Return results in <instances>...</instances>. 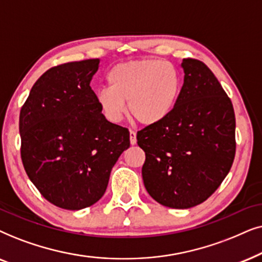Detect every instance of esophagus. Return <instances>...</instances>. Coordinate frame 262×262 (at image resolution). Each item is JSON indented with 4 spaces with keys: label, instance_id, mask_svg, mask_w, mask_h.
<instances>
[{
    "label": "esophagus",
    "instance_id": "esophagus-1",
    "mask_svg": "<svg viewBox=\"0 0 262 262\" xmlns=\"http://www.w3.org/2000/svg\"><path fill=\"white\" fill-rule=\"evenodd\" d=\"M129 140H130V145L137 144V133H135V132H129Z\"/></svg>",
    "mask_w": 262,
    "mask_h": 262
}]
</instances>
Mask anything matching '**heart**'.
I'll list each match as a JSON object with an SVG mask.
<instances>
[{
	"instance_id": "1",
	"label": "heart",
	"mask_w": 262,
	"mask_h": 262,
	"mask_svg": "<svg viewBox=\"0 0 262 262\" xmlns=\"http://www.w3.org/2000/svg\"><path fill=\"white\" fill-rule=\"evenodd\" d=\"M109 89L97 92V103L106 120L118 123L125 113L142 125L162 123L177 105L182 79L179 71L162 60L122 62L107 73Z\"/></svg>"
}]
</instances>
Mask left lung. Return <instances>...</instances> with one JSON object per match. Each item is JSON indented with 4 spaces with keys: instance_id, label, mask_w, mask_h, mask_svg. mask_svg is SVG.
Listing matches in <instances>:
<instances>
[{
    "instance_id": "8db88e82",
    "label": "left lung",
    "mask_w": 262,
    "mask_h": 262,
    "mask_svg": "<svg viewBox=\"0 0 262 262\" xmlns=\"http://www.w3.org/2000/svg\"><path fill=\"white\" fill-rule=\"evenodd\" d=\"M181 67L183 86L171 115L137 135L146 155V190L170 208L207 200L229 173L236 151L235 113L217 78L194 58H184Z\"/></svg>"
}]
</instances>
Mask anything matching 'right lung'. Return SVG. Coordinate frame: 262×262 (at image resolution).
Returning a JSON list of instances; mask_svg holds the SVG:
<instances>
[{"label": "right lung", "instance_id": "1", "mask_svg": "<svg viewBox=\"0 0 262 262\" xmlns=\"http://www.w3.org/2000/svg\"><path fill=\"white\" fill-rule=\"evenodd\" d=\"M99 62L91 58L49 69L20 111L27 176L48 201L64 210L96 204L130 145L128 129L106 120L90 86Z\"/></svg>", "mask_w": 262, "mask_h": 262}]
</instances>
